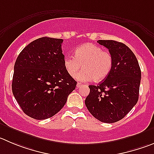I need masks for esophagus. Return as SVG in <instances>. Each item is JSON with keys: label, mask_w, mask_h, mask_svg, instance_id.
<instances>
[{"label": "esophagus", "mask_w": 154, "mask_h": 154, "mask_svg": "<svg viewBox=\"0 0 154 154\" xmlns=\"http://www.w3.org/2000/svg\"><path fill=\"white\" fill-rule=\"evenodd\" d=\"M77 88H80V87H82V84H80V83H77Z\"/></svg>", "instance_id": "1"}]
</instances>
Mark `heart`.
<instances>
[{"label":"heart","instance_id":"b5f03b06","mask_svg":"<svg viewBox=\"0 0 154 154\" xmlns=\"http://www.w3.org/2000/svg\"><path fill=\"white\" fill-rule=\"evenodd\" d=\"M113 58L111 53L104 51L97 45L84 44L77 48L74 57H66L64 65L67 72L74 77L80 67L83 70L76 76L81 81L90 80L99 82L106 78L111 71Z\"/></svg>","mask_w":154,"mask_h":154}]
</instances>
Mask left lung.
<instances>
[{"mask_svg":"<svg viewBox=\"0 0 154 154\" xmlns=\"http://www.w3.org/2000/svg\"><path fill=\"white\" fill-rule=\"evenodd\" d=\"M113 58L109 75L98 86L90 85L85 100L87 109L99 121L114 123L122 119L137 104L141 71L133 51L114 40H99Z\"/></svg>","mask_w":154,"mask_h":154,"instance_id":"1","label":"left lung"}]
</instances>
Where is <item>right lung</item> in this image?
Segmentation results:
<instances>
[{
    "label": "right lung",
    "instance_id": "1",
    "mask_svg": "<svg viewBox=\"0 0 154 154\" xmlns=\"http://www.w3.org/2000/svg\"><path fill=\"white\" fill-rule=\"evenodd\" d=\"M63 39L42 37L26 46L14 64L12 91L25 114L37 120L63 108L77 81L64 65Z\"/></svg>",
    "mask_w": 154,
    "mask_h": 154
}]
</instances>
